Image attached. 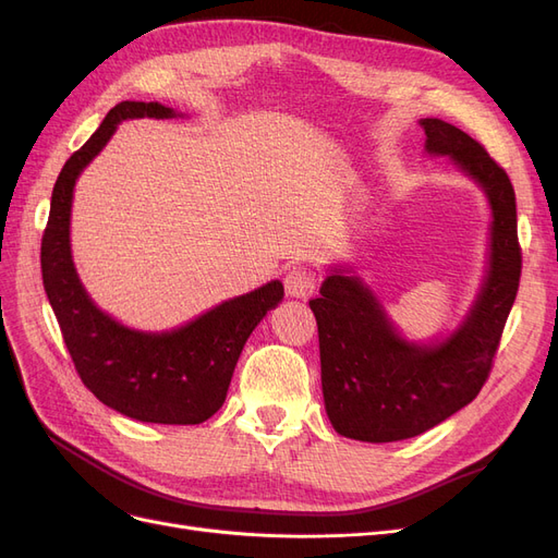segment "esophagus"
<instances>
[{"label": "esophagus", "mask_w": 558, "mask_h": 558, "mask_svg": "<svg viewBox=\"0 0 558 558\" xmlns=\"http://www.w3.org/2000/svg\"><path fill=\"white\" fill-rule=\"evenodd\" d=\"M283 286H286V293L293 295V298H305V295H310V293L314 291V286H316L314 269H310L307 265H295V267H291L289 272H286Z\"/></svg>", "instance_id": "34e87169"}]
</instances>
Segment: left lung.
Returning <instances> with one entry per match:
<instances>
[{
	"instance_id": "8db88e82",
	"label": "left lung",
	"mask_w": 558,
	"mask_h": 558,
	"mask_svg": "<svg viewBox=\"0 0 558 558\" xmlns=\"http://www.w3.org/2000/svg\"><path fill=\"white\" fill-rule=\"evenodd\" d=\"M426 148L451 156L494 209L492 265L465 324L440 347L408 344L356 277L330 275L310 300L318 326L320 384L332 428L353 440L396 442L442 424L492 375L519 291L521 246L508 172L486 148L440 118H424Z\"/></svg>"
}]
</instances>
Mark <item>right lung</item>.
Instances as JSON below:
<instances>
[{"label":"right lung","instance_id":"add662e5","mask_svg":"<svg viewBox=\"0 0 558 558\" xmlns=\"http://www.w3.org/2000/svg\"><path fill=\"white\" fill-rule=\"evenodd\" d=\"M170 118L158 102L116 105L93 137L64 162L41 238V277L76 375L107 408L148 424H202L226 402L248 335L283 295L279 281L223 302L174 332L144 335L118 326L83 291L70 251L76 177L125 118Z\"/></svg>","mask_w":558,"mask_h":558}]
</instances>
